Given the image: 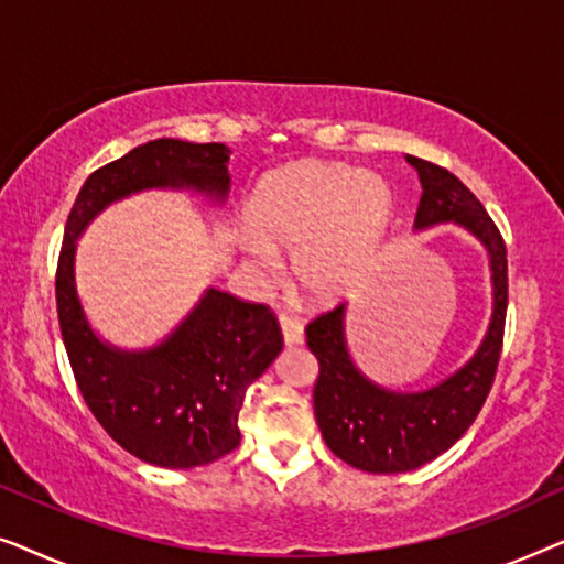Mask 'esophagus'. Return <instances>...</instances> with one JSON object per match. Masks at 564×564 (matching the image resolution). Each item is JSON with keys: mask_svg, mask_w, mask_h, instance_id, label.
Instances as JSON below:
<instances>
[{"mask_svg": "<svg viewBox=\"0 0 564 564\" xmlns=\"http://www.w3.org/2000/svg\"><path fill=\"white\" fill-rule=\"evenodd\" d=\"M280 328H282V338L288 346H295V344H303V323L297 318H292L288 313H280Z\"/></svg>", "mask_w": 564, "mask_h": 564, "instance_id": "34e87169", "label": "esophagus"}]
</instances>
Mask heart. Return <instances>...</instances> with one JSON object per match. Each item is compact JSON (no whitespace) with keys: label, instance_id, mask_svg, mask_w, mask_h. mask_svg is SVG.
Returning a JSON list of instances; mask_svg holds the SVG:
<instances>
[{"label":"heart","instance_id":"b5f03b06","mask_svg":"<svg viewBox=\"0 0 564 564\" xmlns=\"http://www.w3.org/2000/svg\"><path fill=\"white\" fill-rule=\"evenodd\" d=\"M392 215L382 174L336 161H295L261 176L246 203L251 234L238 249L253 272L269 274L292 251V274L313 300L334 303L365 280Z\"/></svg>","mask_w":564,"mask_h":564}]
</instances>
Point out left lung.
Returning a JSON list of instances; mask_svg holds the SVG:
<instances>
[{
  "label": "left lung",
  "mask_w": 564,
  "mask_h": 564,
  "mask_svg": "<svg viewBox=\"0 0 564 564\" xmlns=\"http://www.w3.org/2000/svg\"><path fill=\"white\" fill-rule=\"evenodd\" d=\"M405 161L421 182L413 230L449 223L480 241L488 253L492 307L473 357L423 390H390L361 372L346 338L349 305H338L307 326V349L321 365L313 408L323 442L346 465L375 475L419 469L469 429L496 377L508 305L506 243L480 199L446 169L415 156Z\"/></svg>",
  "instance_id": "left-lung-1"
}]
</instances>
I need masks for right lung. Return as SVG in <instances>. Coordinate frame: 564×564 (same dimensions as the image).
Segmentation results:
<instances>
[{
    "mask_svg": "<svg viewBox=\"0 0 564 564\" xmlns=\"http://www.w3.org/2000/svg\"><path fill=\"white\" fill-rule=\"evenodd\" d=\"M226 143L156 138L82 184L68 213L56 274L64 346L89 411L133 457L192 469L226 457L241 442L246 388L280 357L282 334L267 305L205 288L192 311L143 349H126L91 326L76 288V249L89 223L141 192H192L223 207L230 192Z\"/></svg>",
    "mask_w": 564,
    "mask_h": 564,
    "instance_id": "obj_1",
    "label": "right lung"
}]
</instances>
